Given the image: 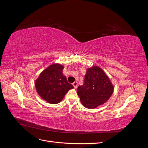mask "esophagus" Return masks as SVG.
<instances>
[{
  "label": "esophagus",
  "mask_w": 148,
  "mask_h": 148,
  "mask_svg": "<svg viewBox=\"0 0 148 148\" xmlns=\"http://www.w3.org/2000/svg\"><path fill=\"white\" fill-rule=\"evenodd\" d=\"M73 86H74L75 88H77V86H78V82H75L73 83Z\"/></svg>",
  "instance_id": "obj_1"
}]
</instances>
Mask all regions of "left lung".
<instances>
[{
  "label": "left lung",
  "mask_w": 148,
  "mask_h": 148,
  "mask_svg": "<svg viewBox=\"0 0 148 148\" xmlns=\"http://www.w3.org/2000/svg\"><path fill=\"white\" fill-rule=\"evenodd\" d=\"M114 86L100 67L93 66L88 69L84 83L77 88L82 104L88 109H94L108 101L112 95Z\"/></svg>",
  "instance_id": "left-lung-1"
}]
</instances>
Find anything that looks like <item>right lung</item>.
I'll list each match as a JSON object with an SVG mask.
<instances>
[{
	"instance_id": "obj_1",
	"label": "right lung",
	"mask_w": 148,
	"mask_h": 148,
	"mask_svg": "<svg viewBox=\"0 0 148 148\" xmlns=\"http://www.w3.org/2000/svg\"><path fill=\"white\" fill-rule=\"evenodd\" d=\"M64 68L60 64H53L42 71L35 82L38 95L50 104L60 102L66 93L73 88L62 74Z\"/></svg>"
}]
</instances>
